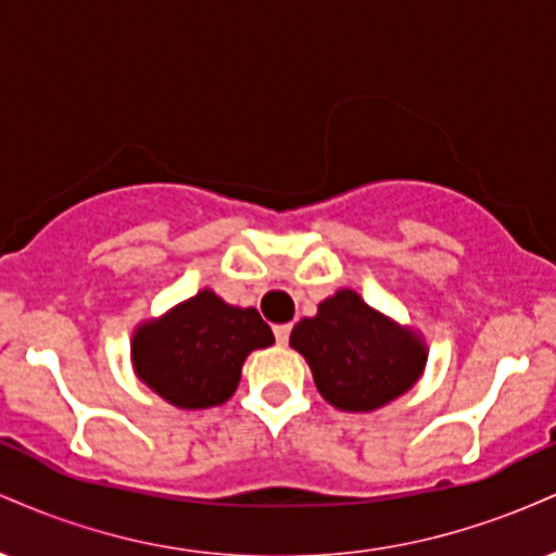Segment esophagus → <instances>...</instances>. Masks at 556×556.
Instances as JSON below:
<instances>
[{
    "label": "esophagus",
    "mask_w": 556,
    "mask_h": 556,
    "mask_svg": "<svg viewBox=\"0 0 556 556\" xmlns=\"http://www.w3.org/2000/svg\"><path fill=\"white\" fill-rule=\"evenodd\" d=\"M290 331H292L290 324H279V327H274V337H277L279 344H287L290 342Z\"/></svg>",
    "instance_id": "34e87169"
}]
</instances>
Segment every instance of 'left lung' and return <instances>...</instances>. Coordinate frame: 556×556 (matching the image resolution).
<instances>
[{
	"mask_svg": "<svg viewBox=\"0 0 556 556\" xmlns=\"http://www.w3.org/2000/svg\"><path fill=\"white\" fill-rule=\"evenodd\" d=\"M290 344L308 361L321 397L348 413H371L397 400L416 384L429 355L416 331L353 290L318 303L314 318L295 324Z\"/></svg>",
	"mask_w": 556,
	"mask_h": 556,
	"instance_id": "1",
	"label": "left lung"
}]
</instances>
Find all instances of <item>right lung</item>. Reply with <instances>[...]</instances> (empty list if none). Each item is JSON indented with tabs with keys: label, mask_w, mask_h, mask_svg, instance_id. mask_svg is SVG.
Listing matches in <instances>:
<instances>
[{
	"label": "right lung",
	"mask_w": 556,
	"mask_h": 556,
	"mask_svg": "<svg viewBox=\"0 0 556 556\" xmlns=\"http://www.w3.org/2000/svg\"><path fill=\"white\" fill-rule=\"evenodd\" d=\"M274 344L256 308L229 305L201 290L132 334V366L159 397L182 410L222 405L238 389L248 355Z\"/></svg>",
	"instance_id": "1"
}]
</instances>
